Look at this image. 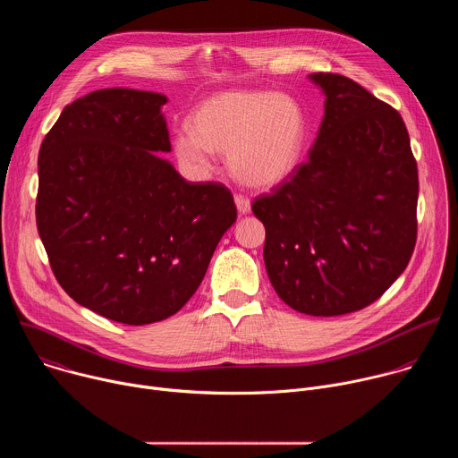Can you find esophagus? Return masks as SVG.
<instances>
[{"instance_id": "obj_1", "label": "esophagus", "mask_w": 458, "mask_h": 458, "mask_svg": "<svg viewBox=\"0 0 458 458\" xmlns=\"http://www.w3.org/2000/svg\"><path fill=\"white\" fill-rule=\"evenodd\" d=\"M235 207H237V210H239L241 216H244V214H248V212L251 210L250 199L246 198V195H241V193L235 195Z\"/></svg>"}]
</instances>
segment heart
Wrapping results in <instances>:
<instances>
[{
  "instance_id": "obj_1",
  "label": "heart",
  "mask_w": 458,
  "mask_h": 458,
  "mask_svg": "<svg viewBox=\"0 0 458 458\" xmlns=\"http://www.w3.org/2000/svg\"><path fill=\"white\" fill-rule=\"evenodd\" d=\"M190 132L175 138L177 157L193 170L212 166V152L228 154L232 174L251 188H272L299 165L306 123L288 96L233 90L201 103Z\"/></svg>"
}]
</instances>
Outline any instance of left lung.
Masks as SVG:
<instances>
[{
	"label": "left lung",
	"mask_w": 458,
	"mask_h": 458,
	"mask_svg": "<svg viewBox=\"0 0 458 458\" xmlns=\"http://www.w3.org/2000/svg\"><path fill=\"white\" fill-rule=\"evenodd\" d=\"M326 94L304 163L251 210L267 228L265 265L293 310L334 317L375 302L417 242L419 172L401 114L353 80L310 76Z\"/></svg>",
	"instance_id": "left-lung-1"
}]
</instances>
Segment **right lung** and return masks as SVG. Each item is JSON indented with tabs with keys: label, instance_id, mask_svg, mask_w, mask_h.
<instances>
[{
	"label": "right lung",
	"instance_id": "add662e5",
	"mask_svg": "<svg viewBox=\"0 0 458 458\" xmlns=\"http://www.w3.org/2000/svg\"><path fill=\"white\" fill-rule=\"evenodd\" d=\"M163 94L103 89L63 108L38 157L36 225L78 304L121 324L177 313L199 288L237 208L223 182H188Z\"/></svg>",
	"mask_w": 458,
	"mask_h": 458
}]
</instances>
